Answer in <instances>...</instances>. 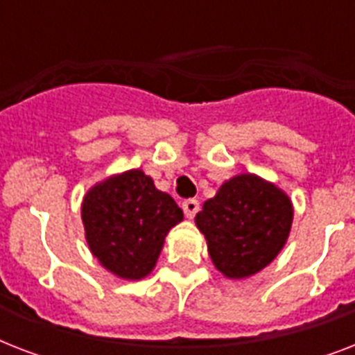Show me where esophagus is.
I'll use <instances>...</instances> for the list:
<instances>
[{"mask_svg":"<svg viewBox=\"0 0 355 355\" xmlns=\"http://www.w3.org/2000/svg\"><path fill=\"white\" fill-rule=\"evenodd\" d=\"M182 210H184V214H186V217H189V219H191V217H193L195 214L199 211V200L197 199L184 200Z\"/></svg>","mask_w":355,"mask_h":355,"instance_id":"esophagus-1","label":"esophagus"}]
</instances>
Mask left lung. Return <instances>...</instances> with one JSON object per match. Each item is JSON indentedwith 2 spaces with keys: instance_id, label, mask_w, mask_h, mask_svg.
Listing matches in <instances>:
<instances>
[{
  "instance_id": "obj_1",
  "label": "left lung",
  "mask_w": 355,
  "mask_h": 355,
  "mask_svg": "<svg viewBox=\"0 0 355 355\" xmlns=\"http://www.w3.org/2000/svg\"><path fill=\"white\" fill-rule=\"evenodd\" d=\"M291 223L286 191L252 173L225 180L195 216L216 269L232 280L265 269L287 243Z\"/></svg>"
}]
</instances>
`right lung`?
Masks as SVG:
<instances>
[{
    "label": "right lung",
    "mask_w": 355,
    "mask_h": 355,
    "mask_svg": "<svg viewBox=\"0 0 355 355\" xmlns=\"http://www.w3.org/2000/svg\"><path fill=\"white\" fill-rule=\"evenodd\" d=\"M80 217L94 258L118 278L141 280L155 269L166 236L184 214L141 169H128L92 186Z\"/></svg>",
    "instance_id": "add662e5"
}]
</instances>
